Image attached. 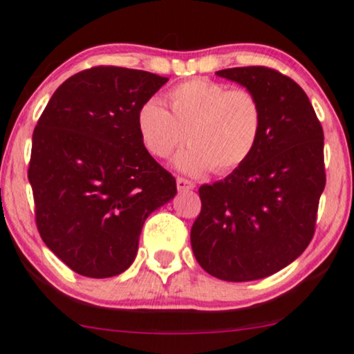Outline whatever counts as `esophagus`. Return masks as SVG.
<instances>
[{
  "label": "esophagus",
  "mask_w": 354,
  "mask_h": 354,
  "mask_svg": "<svg viewBox=\"0 0 354 354\" xmlns=\"http://www.w3.org/2000/svg\"><path fill=\"white\" fill-rule=\"evenodd\" d=\"M176 186L178 191H191L194 189V183L186 180V178H176Z\"/></svg>",
  "instance_id": "obj_1"
}]
</instances>
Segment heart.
<instances>
[{"label":"heart","instance_id":"obj_1","mask_svg":"<svg viewBox=\"0 0 354 354\" xmlns=\"http://www.w3.org/2000/svg\"><path fill=\"white\" fill-rule=\"evenodd\" d=\"M169 111L158 100H149L137 113V131L150 155L167 158L185 140L189 145L174 158V167L187 174L214 168L230 173L247 163L263 131L259 100L243 88L205 78H192L171 88Z\"/></svg>","mask_w":354,"mask_h":354}]
</instances>
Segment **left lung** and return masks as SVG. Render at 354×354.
<instances>
[{
	"label": "left lung",
	"mask_w": 354,
	"mask_h": 354,
	"mask_svg": "<svg viewBox=\"0 0 354 354\" xmlns=\"http://www.w3.org/2000/svg\"><path fill=\"white\" fill-rule=\"evenodd\" d=\"M259 100L263 131L248 162L199 187L191 247L222 281L263 279L301 257L325 187L324 129L304 89L266 66L217 71Z\"/></svg>",
	"instance_id": "left-lung-1"
}]
</instances>
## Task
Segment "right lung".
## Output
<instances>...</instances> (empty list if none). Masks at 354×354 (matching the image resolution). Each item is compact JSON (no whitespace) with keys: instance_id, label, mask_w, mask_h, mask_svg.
Returning <instances> with one entry per match:
<instances>
[{"instance_id":"add662e5","label":"right lung","mask_w":354,"mask_h":354,"mask_svg":"<svg viewBox=\"0 0 354 354\" xmlns=\"http://www.w3.org/2000/svg\"><path fill=\"white\" fill-rule=\"evenodd\" d=\"M168 78L95 66L53 93L32 136L29 183L44 243L70 270L113 277L136 259L147 217L176 194L137 131V113Z\"/></svg>"}]
</instances>
